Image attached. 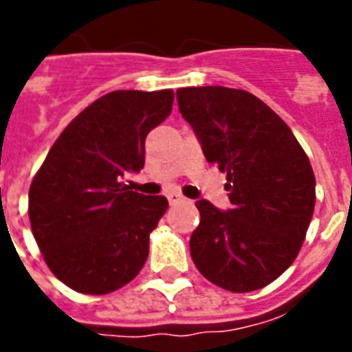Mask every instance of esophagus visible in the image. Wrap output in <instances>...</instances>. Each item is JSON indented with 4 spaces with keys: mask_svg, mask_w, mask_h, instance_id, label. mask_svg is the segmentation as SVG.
Here are the masks:
<instances>
[{
    "mask_svg": "<svg viewBox=\"0 0 352 352\" xmlns=\"http://www.w3.org/2000/svg\"><path fill=\"white\" fill-rule=\"evenodd\" d=\"M184 201H186V199L182 197L181 193H177V192H171V193H168V203H170L171 206H173V204L184 203Z\"/></svg>",
    "mask_w": 352,
    "mask_h": 352,
    "instance_id": "34e87169",
    "label": "esophagus"
}]
</instances>
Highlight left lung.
<instances>
[{
	"label": "left lung",
	"instance_id": "left-lung-1",
	"mask_svg": "<svg viewBox=\"0 0 352 352\" xmlns=\"http://www.w3.org/2000/svg\"><path fill=\"white\" fill-rule=\"evenodd\" d=\"M210 164L226 173L232 208L197 201L190 254L204 278L230 292L278 279L298 256L316 203V179L294 133L248 91L221 85L177 91Z\"/></svg>",
	"mask_w": 352,
	"mask_h": 352
}]
</instances>
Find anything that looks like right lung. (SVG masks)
<instances>
[{
	"instance_id": "add662e5",
	"label": "right lung",
	"mask_w": 352,
	"mask_h": 352,
	"mask_svg": "<svg viewBox=\"0 0 352 352\" xmlns=\"http://www.w3.org/2000/svg\"><path fill=\"white\" fill-rule=\"evenodd\" d=\"M171 104V89L107 93L71 120L36 171L30 228L69 289L109 294L142 270L168 199L133 192L124 177L144 168L146 137Z\"/></svg>"
}]
</instances>
